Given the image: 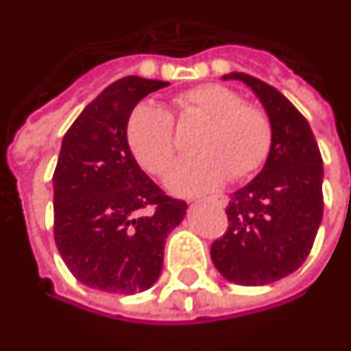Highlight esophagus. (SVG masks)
<instances>
[{
    "mask_svg": "<svg viewBox=\"0 0 351 351\" xmlns=\"http://www.w3.org/2000/svg\"><path fill=\"white\" fill-rule=\"evenodd\" d=\"M210 201H213V203H217L218 207H226L228 205L226 195H213V197H210Z\"/></svg>",
    "mask_w": 351,
    "mask_h": 351,
    "instance_id": "1",
    "label": "esophagus"
}]
</instances>
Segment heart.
<instances>
[{"mask_svg":"<svg viewBox=\"0 0 351 351\" xmlns=\"http://www.w3.org/2000/svg\"><path fill=\"white\" fill-rule=\"evenodd\" d=\"M173 108L182 123H203L193 150L199 156L178 161L169 171L167 188L180 195L215 190L226 178L241 182L258 173L274 144L266 110L245 104L243 97L220 83H201L178 93ZM133 158L152 175H163L176 154L173 117L154 102L134 106L125 127Z\"/></svg>","mask_w":351,"mask_h":351,"instance_id":"1","label":"heart"}]
</instances>
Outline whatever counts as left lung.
I'll return each mask as SVG.
<instances>
[{"label": "left lung", "mask_w": 351, "mask_h": 351, "mask_svg": "<svg viewBox=\"0 0 351 351\" xmlns=\"http://www.w3.org/2000/svg\"><path fill=\"white\" fill-rule=\"evenodd\" d=\"M247 83L274 125L271 152L256 178L232 193L228 228L210 245L217 269L239 285H268L308 258L323 218V159L306 117L276 87L249 73Z\"/></svg>", "instance_id": "left-lung-1"}]
</instances>
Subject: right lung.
<instances>
[{
  "instance_id": "obj_1",
  "label": "right lung",
  "mask_w": 351,
  "mask_h": 351,
  "mask_svg": "<svg viewBox=\"0 0 351 351\" xmlns=\"http://www.w3.org/2000/svg\"><path fill=\"white\" fill-rule=\"evenodd\" d=\"M167 82L127 75L100 93L66 131L56 161L55 243L73 278L90 289L134 295L163 268V247L186 201L146 175L125 138L127 119Z\"/></svg>"
}]
</instances>
